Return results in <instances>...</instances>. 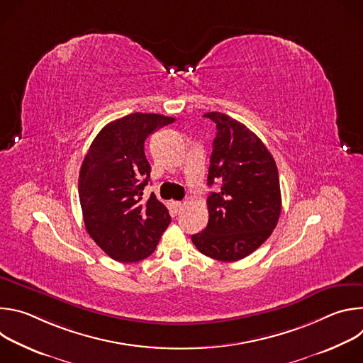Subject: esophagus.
<instances>
[{"instance_id": "obj_1", "label": "esophagus", "mask_w": 363, "mask_h": 363, "mask_svg": "<svg viewBox=\"0 0 363 363\" xmlns=\"http://www.w3.org/2000/svg\"><path fill=\"white\" fill-rule=\"evenodd\" d=\"M172 203H174V206H175V210H177V211H181V210L184 208V205H185L184 202H179V201H175V202H172Z\"/></svg>"}]
</instances>
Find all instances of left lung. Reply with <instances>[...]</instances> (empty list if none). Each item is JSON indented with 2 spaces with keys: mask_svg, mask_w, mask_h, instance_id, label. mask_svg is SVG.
I'll list each match as a JSON object with an SVG mask.
<instances>
[{
  "mask_svg": "<svg viewBox=\"0 0 363 363\" xmlns=\"http://www.w3.org/2000/svg\"><path fill=\"white\" fill-rule=\"evenodd\" d=\"M205 118L217 125L208 185L218 184L206 199L208 224L192 242L220 262H238L273 233L281 213L279 171L272 153L254 132L225 113Z\"/></svg>",
  "mask_w": 363,
  "mask_h": 363,
  "instance_id": "8db88e82",
  "label": "left lung"
}]
</instances>
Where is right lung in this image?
I'll return each instance as SVG.
<instances>
[{"instance_id":"right-lung-1","label":"right lung","mask_w":363,"mask_h":363,"mask_svg":"<svg viewBox=\"0 0 363 363\" xmlns=\"http://www.w3.org/2000/svg\"><path fill=\"white\" fill-rule=\"evenodd\" d=\"M175 119L132 113L103 128L91 142L79 175V198L89 235L113 260L136 263L157 248L171 223L155 194L145 201L150 179L145 140Z\"/></svg>"}]
</instances>
